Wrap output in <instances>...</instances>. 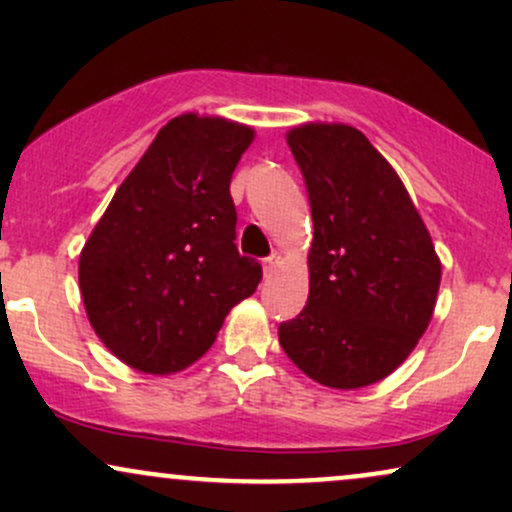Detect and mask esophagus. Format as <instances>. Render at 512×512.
I'll use <instances>...</instances> for the list:
<instances>
[{
    "mask_svg": "<svg viewBox=\"0 0 512 512\" xmlns=\"http://www.w3.org/2000/svg\"><path fill=\"white\" fill-rule=\"evenodd\" d=\"M279 264H281V257L279 255H272V257H269V260H264V274H267V276L274 274Z\"/></svg>",
    "mask_w": 512,
    "mask_h": 512,
    "instance_id": "esophagus-1",
    "label": "esophagus"
}]
</instances>
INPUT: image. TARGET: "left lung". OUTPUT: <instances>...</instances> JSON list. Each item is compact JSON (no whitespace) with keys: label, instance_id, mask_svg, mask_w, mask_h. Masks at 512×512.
Here are the masks:
<instances>
[{"label":"left lung","instance_id":"obj_1","mask_svg":"<svg viewBox=\"0 0 512 512\" xmlns=\"http://www.w3.org/2000/svg\"><path fill=\"white\" fill-rule=\"evenodd\" d=\"M286 142L313 209L310 293L279 325L286 356L315 383L358 390L387 378L436 308L440 260L387 158L342 122H305Z\"/></svg>","mask_w":512,"mask_h":512}]
</instances>
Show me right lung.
Masks as SVG:
<instances>
[{"label":"right lung","mask_w":512,"mask_h":512,"mask_svg":"<svg viewBox=\"0 0 512 512\" xmlns=\"http://www.w3.org/2000/svg\"><path fill=\"white\" fill-rule=\"evenodd\" d=\"M255 129L185 113L158 129L79 255L88 322L129 368L168 375L209 351L260 262L238 255L231 178Z\"/></svg>","instance_id":"add662e5"}]
</instances>
